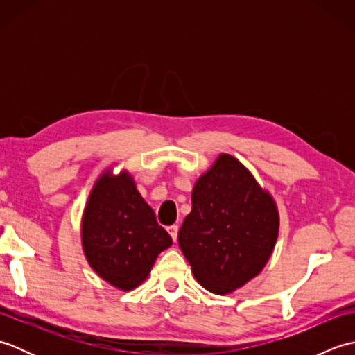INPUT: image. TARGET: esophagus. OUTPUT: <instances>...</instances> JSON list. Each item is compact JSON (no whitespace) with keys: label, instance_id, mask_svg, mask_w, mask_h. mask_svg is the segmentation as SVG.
Segmentation results:
<instances>
[{"label":"esophagus","instance_id":"1","mask_svg":"<svg viewBox=\"0 0 355 355\" xmlns=\"http://www.w3.org/2000/svg\"><path fill=\"white\" fill-rule=\"evenodd\" d=\"M168 232H169V235L172 236V239H173V241H177V236H178V225H177V224L169 225V227H168Z\"/></svg>","mask_w":355,"mask_h":355}]
</instances>
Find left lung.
Segmentation results:
<instances>
[{
  "instance_id": "left-lung-1",
  "label": "left lung",
  "mask_w": 355,
  "mask_h": 355,
  "mask_svg": "<svg viewBox=\"0 0 355 355\" xmlns=\"http://www.w3.org/2000/svg\"><path fill=\"white\" fill-rule=\"evenodd\" d=\"M279 212L268 191L238 158L220 154L192 189L178 244L195 279L229 294L258 276L275 250Z\"/></svg>"
}]
</instances>
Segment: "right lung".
<instances>
[{
    "mask_svg": "<svg viewBox=\"0 0 355 355\" xmlns=\"http://www.w3.org/2000/svg\"><path fill=\"white\" fill-rule=\"evenodd\" d=\"M82 248L97 275L122 291L146 281L172 238L157 223L128 171L108 168L96 180L82 215Z\"/></svg>",
    "mask_w": 355,
    "mask_h": 355,
    "instance_id": "obj_1",
    "label": "right lung"
}]
</instances>
